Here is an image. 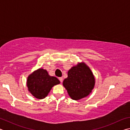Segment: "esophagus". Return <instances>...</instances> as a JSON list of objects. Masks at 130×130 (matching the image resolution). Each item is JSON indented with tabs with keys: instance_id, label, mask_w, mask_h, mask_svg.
<instances>
[{
	"instance_id": "34e87169",
	"label": "esophagus",
	"mask_w": 130,
	"mask_h": 130,
	"mask_svg": "<svg viewBox=\"0 0 130 130\" xmlns=\"http://www.w3.org/2000/svg\"><path fill=\"white\" fill-rule=\"evenodd\" d=\"M59 80H60V82L62 83V81H63V78L62 77H60V78H59Z\"/></svg>"
}]
</instances>
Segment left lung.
Here are the masks:
<instances>
[{
    "label": "left lung",
    "instance_id": "left-lung-1",
    "mask_svg": "<svg viewBox=\"0 0 130 130\" xmlns=\"http://www.w3.org/2000/svg\"><path fill=\"white\" fill-rule=\"evenodd\" d=\"M62 84L70 98L78 100L91 93L95 85V78L86 63L78 62L68 70V77Z\"/></svg>",
    "mask_w": 130,
    "mask_h": 130
}]
</instances>
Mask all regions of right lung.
I'll return each mask as SVG.
<instances>
[{
    "label": "right lung",
    "mask_w": 130,
    "mask_h": 130,
    "mask_svg": "<svg viewBox=\"0 0 130 130\" xmlns=\"http://www.w3.org/2000/svg\"><path fill=\"white\" fill-rule=\"evenodd\" d=\"M60 83L58 78L50 76L46 70L41 68L28 75L26 84L28 92L32 96L38 99H43L54 85Z\"/></svg>",
    "instance_id": "right-lung-1"
}]
</instances>
